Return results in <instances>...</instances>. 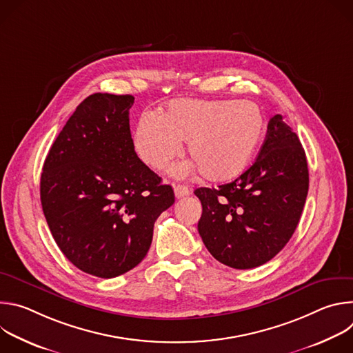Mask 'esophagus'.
<instances>
[{
	"mask_svg": "<svg viewBox=\"0 0 353 353\" xmlns=\"http://www.w3.org/2000/svg\"><path fill=\"white\" fill-rule=\"evenodd\" d=\"M191 191L187 185H183V184H174V195L177 198H181V196H185L188 195Z\"/></svg>",
	"mask_w": 353,
	"mask_h": 353,
	"instance_id": "34e87169",
	"label": "esophagus"
}]
</instances>
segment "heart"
I'll return each instance as SVG.
<instances>
[{
  "mask_svg": "<svg viewBox=\"0 0 353 353\" xmlns=\"http://www.w3.org/2000/svg\"><path fill=\"white\" fill-rule=\"evenodd\" d=\"M265 117L250 100L179 99L158 114L143 112L134 128L138 158L155 170L166 169L181 152V141L194 162L174 168L176 176L199 169L211 181L239 176L263 138Z\"/></svg>",
  "mask_w": 353,
  "mask_h": 353,
  "instance_id": "heart-1",
  "label": "heart"
}]
</instances>
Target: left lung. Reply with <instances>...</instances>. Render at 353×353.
<instances>
[{"label": "left lung", "mask_w": 353, "mask_h": 353, "mask_svg": "<svg viewBox=\"0 0 353 353\" xmlns=\"http://www.w3.org/2000/svg\"><path fill=\"white\" fill-rule=\"evenodd\" d=\"M307 191L305 149L275 114L253 165L232 183L194 191L203 205L199 236L219 263L236 270L260 267L292 237Z\"/></svg>", "instance_id": "obj_1"}]
</instances>
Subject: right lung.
<instances>
[{
    "instance_id": "right-lung-1",
    "label": "right lung",
    "mask_w": 353,
    "mask_h": 353,
    "mask_svg": "<svg viewBox=\"0 0 353 353\" xmlns=\"http://www.w3.org/2000/svg\"><path fill=\"white\" fill-rule=\"evenodd\" d=\"M131 94L93 93L50 148L40 177L47 225L81 271L114 278L137 267L152 243L173 188L135 154Z\"/></svg>"
}]
</instances>
